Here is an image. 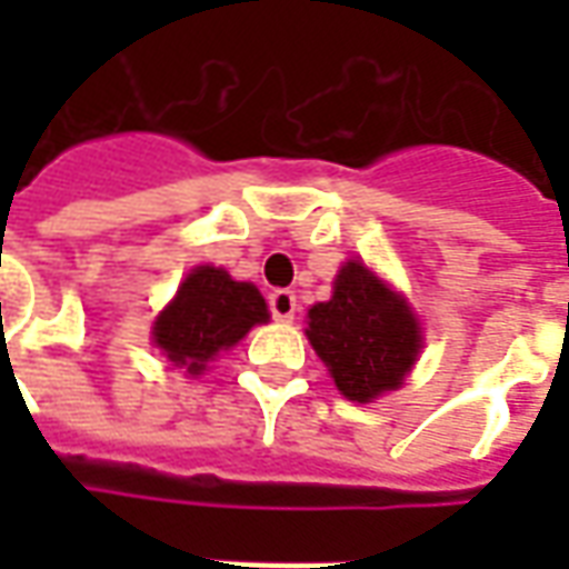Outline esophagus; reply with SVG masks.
<instances>
[{"instance_id": "1", "label": "esophagus", "mask_w": 569, "mask_h": 569, "mask_svg": "<svg viewBox=\"0 0 569 569\" xmlns=\"http://www.w3.org/2000/svg\"><path fill=\"white\" fill-rule=\"evenodd\" d=\"M268 308H271V317L280 322H289L296 317V292L289 289H273L268 296Z\"/></svg>"}]
</instances>
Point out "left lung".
<instances>
[{"label": "left lung", "mask_w": 569, "mask_h": 569, "mask_svg": "<svg viewBox=\"0 0 569 569\" xmlns=\"http://www.w3.org/2000/svg\"><path fill=\"white\" fill-rule=\"evenodd\" d=\"M308 320L310 345L353 402L396 390L420 353L418 320L406 298L359 261H347L332 298L313 305Z\"/></svg>", "instance_id": "8db88e82"}]
</instances>
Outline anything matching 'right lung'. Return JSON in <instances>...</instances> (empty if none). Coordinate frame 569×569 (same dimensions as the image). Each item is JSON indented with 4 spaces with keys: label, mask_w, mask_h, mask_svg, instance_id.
<instances>
[{
    "label": "right lung",
    "mask_w": 569,
    "mask_h": 569,
    "mask_svg": "<svg viewBox=\"0 0 569 569\" xmlns=\"http://www.w3.org/2000/svg\"><path fill=\"white\" fill-rule=\"evenodd\" d=\"M256 322H268V305L259 289L237 283L222 268L200 264L154 322V345L173 366L200 375L203 362L234 347Z\"/></svg>",
    "instance_id": "obj_1"
}]
</instances>
